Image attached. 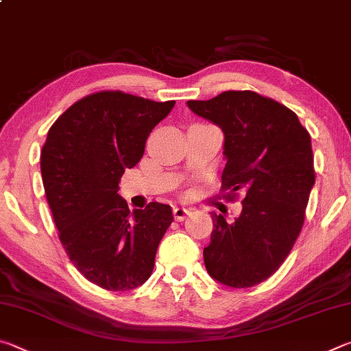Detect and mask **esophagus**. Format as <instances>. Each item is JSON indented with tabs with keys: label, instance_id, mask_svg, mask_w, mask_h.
Instances as JSON below:
<instances>
[{
	"label": "esophagus",
	"instance_id": "obj_1",
	"mask_svg": "<svg viewBox=\"0 0 351 351\" xmlns=\"http://www.w3.org/2000/svg\"><path fill=\"white\" fill-rule=\"evenodd\" d=\"M189 215V209H186V207H173V217L176 221H182L184 218H186Z\"/></svg>",
	"mask_w": 351,
	"mask_h": 351
}]
</instances>
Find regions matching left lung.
I'll return each mask as SVG.
<instances>
[{
    "label": "left lung",
    "mask_w": 351,
    "mask_h": 351,
    "mask_svg": "<svg viewBox=\"0 0 351 351\" xmlns=\"http://www.w3.org/2000/svg\"><path fill=\"white\" fill-rule=\"evenodd\" d=\"M187 106L221 128L223 189L245 197L234 223L210 212L206 269L226 287H254L280 268L304 226L316 180L311 138L293 111L252 91H226Z\"/></svg>",
    "instance_id": "8db88e82"
}]
</instances>
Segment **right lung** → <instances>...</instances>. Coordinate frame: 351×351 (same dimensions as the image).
<instances>
[{"label":"right lung","instance_id":"add662e5","mask_svg":"<svg viewBox=\"0 0 351 351\" xmlns=\"http://www.w3.org/2000/svg\"><path fill=\"white\" fill-rule=\"evenodd\" d=\"M173 106L175 100L96 93L69 106L47 132L41 178L60 241L77 271L104 289L145 283L173 221L170 206L130 212L117 193L123 171L141 161L152 130Z\"/></svg>","mask_w":351,"mask_h":351}]
</instances>
